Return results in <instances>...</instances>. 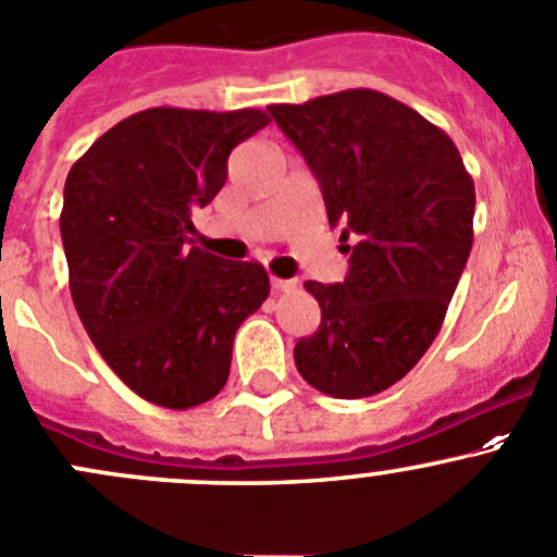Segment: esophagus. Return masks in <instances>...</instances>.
<instances>
[{
  "mask_svg": "<svg viewBox=\"0 0 557 557\" xmlns=\"http://www.w3.org/2000/svg\"><path fill=\"white\" fill-rule=\"evenodd\" d=\"M272 288H274V290H296V288H299V283H296V280L272 277Z\"/></svg>",
  "mask_w": 557,
  "mask_h": 557,
  "instance_id": "1",
  "label": "esophagus"
}]
</instances>
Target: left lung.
<instances>
[{
	"instance_id": "obj_1",
	"label": "left lung",
	"mask_w": 557,
	"mask_h": 557,
	"mask_svg": "<svg viewBox=\"0 0 557 557\" xmlns=\"http://www.w3.org/2000/svg\"><path fill=\"white\" fill-rule=\"evenodd\" d=\"M269 113L315 174L339 239H356L345 283H305L321 323L296 343V370L329 397H372L408 375L444 326L471 256L473 180L444 129L383 91Z\"/></svg>"
}]
</instances>
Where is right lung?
<instances>
[{"label": "right lung", "mask_w": 557, "mask_h": 557, "mask_svg": "<svg viewBox=\"0 0 557 557\" xmlns=\"http://www.w3.org/2000/svg\"><path fill=\"white\" fill-rule=\"evenodd\" d=\"M267 124L258 108H147L70 169L59 228L73 305L106 364L149 403L218 397L236 329L269 296L258 261L187 245L190 209L223 190L231 149Z\"/></svg>", "instance_id": "right-lung-1"}]
</instances>
